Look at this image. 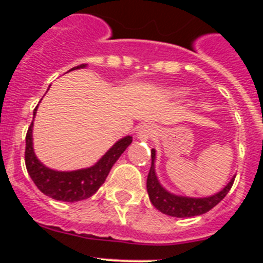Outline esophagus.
<instances>
[{"mask_svg": "<svg viewBox=\"0 0 263 263\" xmlns=\"http://www.w3.org/2000/svg\"><path fill=\"white\" fill-rule=\"evenodd\" d=\"M155 133V126L153 124H143L139 126L138 132L136 134V138L139 141H147L152 138Z\"/></svg>", "mask_w": 263, "mask_h": 263, "instance_id": "34e87169", "label": "esophagus"}]
</instances>
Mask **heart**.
Wrapping results in <instances>:
<instances>
[{
  "instance_id": "obj_1",
  "label": "heart",
  "mask_w": 263,
  "mask_h": 263,
  "mask_svg": "<svg viewBox=\"0 0 263 263\" xmlns=\"http://www.w3.org/2000/svg\"><path fill=\"white\" fill-rule=\"evenodd\" d=\"M173 92H174V95H176V96H184V93H185L184 90L180 89V88H176V89H174Z\"/></svg>"
}]
</instances>
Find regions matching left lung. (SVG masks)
I'll return each instance as SVG.
<instances>
[{"mask_svg": "<svg viewBox=\"0 0 263 263\" xmlns=\"http://www.w3.org/2000/svg\"><path fill=\"white\" fill-rule=\"evenodd\" d=\"M155 155H157L155 148H152V167L148 171L146 187H147V194L152 204L164 215L182 218L203 215V213H206L210 210H212L215 205H217L227 196V194L233 185L234 176L221 191L208 197H190L175 195L173 192L167 191L166 188L160 184L159 179L157 176V171H155V158H157Z\"/></svg>", "mask_w": 263, "mask_h": 263, "instance_id": "obj_1", "label": "left lung"}]
</instances>
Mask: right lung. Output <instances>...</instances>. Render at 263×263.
Segmentation results:
<instances>
[{
    "label": "right lung",
    "instance_id": "1",
    "mask_svg": "<svg viewBox=\"0 0 263 263\" xmlns=\"http://www.w3.org/2000/svg\"><path fill=\"white\" fill-rule=\"evenodd\" d=\"M85 67L87 64H80L69 71L85 68ZM36 109L38 106L34 109V118L36 115ZM32 126H34V122H31L26 134L25 162H26L27 173L32 179V182L39 188V191L43 192L46 196H50L59 201H68V203L85 200L96 194L97 190L105 182L113 164L117 162L121 154L133 141L130 136L121 138L93 166L73 170V171H58V170L45 166L36 158L34 147H32Z\"/></svg>",
    "mask_w": 263,
    "mask_h": 263
}]
</instances>
